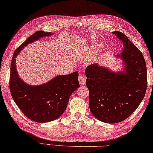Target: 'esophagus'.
Segmentation results:
<instances>
[{
  "mask_svg": "<svg viewBox=\"0 0 153 153\" xmlns=\"http://www.w3.org/2000/svg\"><path fill=\"white\" fill-rule=\"evenodd\" d=\"M79 82L81 85L85 84V82H86L85 76V75H82V74H80L79 76Z\"/></svg>",
  "mask_w": 153,
  "mask_h": 153,
  "instance_id": "34e87169",
  "label": "esophagus"
}]
</instances>
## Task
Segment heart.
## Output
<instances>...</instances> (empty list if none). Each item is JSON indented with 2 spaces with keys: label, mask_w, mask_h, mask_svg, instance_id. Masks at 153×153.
Returning a JSON list of instances; mask_svg holds the SVG:
<instances>
[{
  "label": "heart",
  "mask_w": 153,
  "mask_h": 153,
  "mask_svg": "<svg viewBox=\"0 0 153 153\" xmlns=\"http://www.w3.org/2000/svg\"><path fill=\"white\" fill-rule=\"evenodd\" d=\"M99 46H100V45H99Z\"/></svg>",
  "instance_id": "obj_1"
}]
</instances>
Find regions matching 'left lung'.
Here are the masks:
<instances>
[{"mask_svg":"<svg viewBox=\"0 0 153 153\" xmlns=\"http://www.w3.org/2000/svg\"><path fill=\"white\" fill-rule=\"evenodd\" d=\"M112 33L123 42L121 57L125 61L126 72L114 73L96 64L85 70L90 111L96 118L107 123L124 121L136 111L144 97L148 82L142 52L121 32Z\"/></svg>","mask_w":153,"mask_h":153,"instance_id":"obj_1","label":"left lung"}]
</instances>
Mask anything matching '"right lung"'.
Returning <instances> with one entry per match:
<instances>
[{
  "instance_id": "right-lung-1",
  "label": "right lung",
  "mask_w": 153,
  "mask_h": 153,
  "mask_svg": "<svg viewBox=\"0 0 153 153\" xmlns=\"http://www.w3.org/2000/svg\"><path fill=\"white\" fill-rule=\"evenodd\" d=\"M51 32L37 31L16 49L11 64L9 89L17 106L25 116L35 122L47 123L56 119L64 113L70 96L79 87L78 72L57 76L46 84L31 86L19 79L16 68V57L32 42Z\"/></svg>"
}]
</instances>
